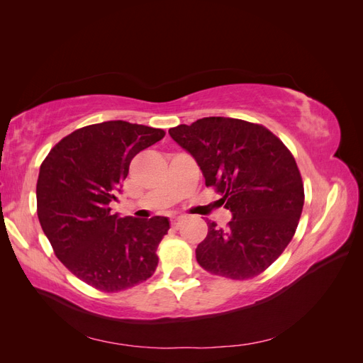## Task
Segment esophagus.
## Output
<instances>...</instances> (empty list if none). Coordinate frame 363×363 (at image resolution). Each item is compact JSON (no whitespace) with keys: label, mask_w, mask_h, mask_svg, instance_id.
<instances>
[{"label":"esophagus","mask_w":363,"mask_h":363,"mask_svg":"<svg viewBox=\"0 0 363 363\" xmlns=\"http://www.w3.org/2000/svg\"><path fill=\"white\" fill-rule=\"evenodd\" d=\"M182 219H183L182 216L172 218V219H171V225H172V227H179V225H180V223H182Z\"/></svg>","instance_id":"1"}]
</instances>
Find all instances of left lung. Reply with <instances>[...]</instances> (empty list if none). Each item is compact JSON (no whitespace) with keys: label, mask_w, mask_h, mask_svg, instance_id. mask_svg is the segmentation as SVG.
I'll return each mask as SVG.
<instances>
[{"label":"left lung","mask_w":363,"mask_h":363,"mask_svg":"<svg viewBox=\"0 0 363 363\" xmlns=\"http://www.w3.org/2000/svg\"><path fill=\"white\" fill-rule=\"evenodd\" d=\"M169 135L233 216L225 228L207 223L196 262L227 279L259 276L288 247L301 216L304 188L291 151L268 128L235 118H203Z\"/></svg>","instance_id":"1"}]
</instances>
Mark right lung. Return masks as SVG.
<instances>
[{"instance_id":"add662e5","label":"right lung","mask_w":363,"mask_h":363,"mask_svg":"<svg viewBox=\"0 0 363 363\" xmlns=\"http://www.w3.org/2000/svg\"><path fill=\"white\" fill-rule=\"evenodd\" d=\"M163 136L160 128L106 121L72 131L40 164V227L57 259L95 289L124 291L156 271L168 218H121L108 204L121 192L131 159Z\"/></svg>"}]
</instances>
